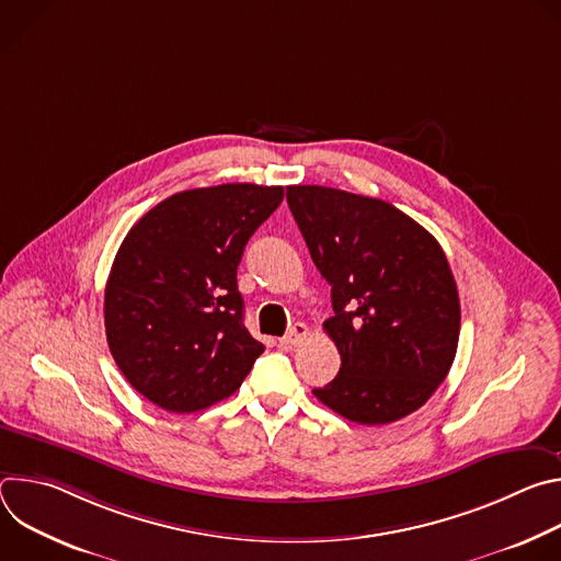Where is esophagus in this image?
Returning <instances> with one entry per match:
<instances>
[{"label": "esophagus", "mask_w": 561, "mask_h": 561, "mask_svg": "<svg viewBox=\"0 0 561 561\" xmlns=\"http://www.w3.org/2000/svg\"><path fill=\"white\" fill-rule=\"evenodd\" d=\"M306 337H308V327H306V324H295V327L279 340V346H282V348H295V346H299Z\"/></svg>", "instance_id": "1"}]
</instances>
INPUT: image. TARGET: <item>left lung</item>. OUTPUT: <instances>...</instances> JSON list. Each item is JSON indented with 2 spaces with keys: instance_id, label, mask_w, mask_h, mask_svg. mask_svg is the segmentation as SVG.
I'll use <instances>...</instances> for the list:
<instances>
[{
  "instance_id": "left-lung-1",
  "label": "left lung",
  "mask_w": 561,
  "mask_h": 561,
  "mask_svg": "<svg viewBox=\"0 0 561 561\" xmlns=\"http://www.w3.org/2000/svg\"><path fill=\"white\" fill-rule=\"evenodd\" d=\"M290 213L331 284L324 331L342 366L319 402L379 426L411 415L446 379L459 342V295L437 239L388 202L288 186Z\"/></svg>"
}]
</instances>
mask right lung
Listing matches in <instances>:
<instances>
[{
  "label": "right lung",
  "mask_w": 561,
  "mask_h": 561,
  "mask_svg": "<svg viewBox=\"0 0 561 561\" xmlns=\"http://www.w3.org/2000/svg\"><path fill=\"white\" fill-rule=\"evenodd\" d=\"M282 199V186L257 184L184 191L124 237L104 293L106 340L154 407L204 411L242 386L264 353L244 327L237 266Z\"/></svg>",
  "instance_id": "obj_1"
}]
</instances>
